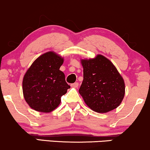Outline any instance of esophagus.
<instances>
[{
  "label": "esophagus",
  "instance_id": "34e87169",
  "mask_svg": "<svg viewBox=\"0 0 150 150\" xmlns=\"http://www.w3.org/2000/svg\"><path fill=\"white\" fill-rule=\"evenodd\" d=\"M78 85H79L78 82H75V83L71 84V87H74V88H77V87H78Z\"/></svg>",
  "mask_w": 150,
  "mask_h": 150
}]
</instances>
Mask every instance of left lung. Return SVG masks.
Returning <instances> with one entry per match:
<instances>
[{"label":"left lung","instance_id":"obj_1","mask_svg":"<svg viewBox=\"0 0 150 150\" xmlns=\"http://www.w3.org/2000/svg\"><path fill=\"white\" fill-rule=\"evenodd\" d=\"M83 81L79 93L92 111L106 113L120 104L125 95V83L114 65L102 55L81 60Z\"/></svg>","mask_w":150,"mask_h":150}]
</instances>
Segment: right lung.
Here are the masks:
<instances>
[{
    "mask_svg": "<svg viewBox=\"0 0 150 150\" xmlns=\"http://www.w3.org/2000/svg\"><path fill=\"white\" fill-rule=\"evenodd\" d=\"M63 58L53 51L46 52L33 62L24 75L22 91L32 109L49 113L61 104V98L70 87L60 70Z\"/></svg>",
    "mask_w": 150,
    "mask_h": 150,
    "instance_id": "obj_1",
    "label": "right lung"
}]
</instances>
